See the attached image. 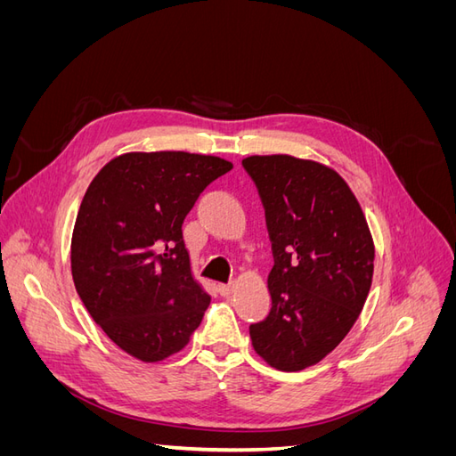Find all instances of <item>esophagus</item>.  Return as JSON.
<instances>
[{
  "instance_id": "esophagus-1",
  "label": "esophagus",
  "mask_w": 456,
  "mask_h": 456,
  "mask_svg": "<svg viewBox=\"0 0 456 456\" xmlns=\"http://www.w3.org/2000/svg\"><path fill=\"white\" fill-rule=\"evenodd\" d=\"M218 293L223 297H230L233 293V283H220L218 285Z\"/></svg>"
}]
</instances>
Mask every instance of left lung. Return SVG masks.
I'll return each instance as SVG.
<instances>
[{
    "label": "left lung",
    "mask_w": 456,
    "mask_h": 456,
    "mask_svg": "<svg viewBox=\"0 0 456 456\" xmlns=\"http://www.w3.org/2000/svg\"><path fill=\"white\" fill-rule=\"evenodd\" d=\"M265 205L273 268L272 310L249 327L270 367L302 370L333 352L360 317L375 243L360 201L323 163L287 154L243 159Z\"/></svg>",
    "instance_id": "obj_1"
}]
</instances>
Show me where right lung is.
Listing matches in <instances>:
<instances>
[{
  "label": "right lung",
  "mask_w": 456,
  "mask_h": 456,
  "mask_svg": "<svg viewBox=\"0 0 456 456\" xmlns=\"http://www.w3.org/2000/svg\"><path fill=\"white\" fill-rule=\"evenodd\" d=\"M233 165L188 151H129L108 161L79 205L72 278L93 320L144 363L181 352L211 297L194 280L183 223Z\"/></svg>",
  "instance_id": "1"
}]
</instances>
